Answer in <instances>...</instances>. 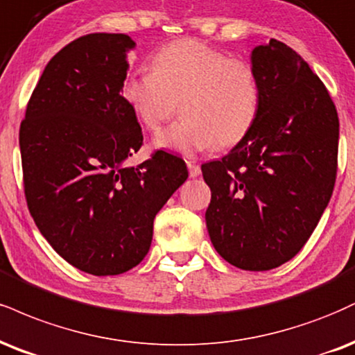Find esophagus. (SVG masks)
Returning a JSON list of instances; mask_svg holds the SVG:
<instances>
[{
    "label": "esophagus",
    "instance_id": "esophagus-1",
    "mask_svg": "<svg viewBox=\"0 0 355 355\" xmlns=\"http://www.w3.org/2000/svg\"><path fill=\"white\" fill-rule=\"evenodd\" d=\"M187 166H189V173H190L191 178H196L200 173H202V168H200V165L193 160H187Z\"/></svg>",
    "mask_w": 355,
    "mask_h": 355
}]
</instances>
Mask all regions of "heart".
Segmentation results:
<instances>
[{
	"label": "heart",
	"mask_w": 355,
	"mask_h": 355,
	"mask_svg": "<svg viewBox=\"0 0 355 355\" xmlns=\"http://www.w3.org/2000/svg\"><path fill=\"white\" fill-rule=\"evenodd\" d=\"M122 99L145 129L157 132L182 107V121L162 132L155 147L193 155L240 144L261 105L251 64L230 59L195 40L173 41L153 54L150 71L129 76Z\"/></svg>",
	"instance_id": "obj_1"
}]
</instances>
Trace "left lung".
<instances>
[{"label":"left lung","instance_id":"1","mask_svg":"<svg viewBox=\"0 0 355 355\" xmlns=\"http://www.w3.org/2000/svg\"><path fill=\"white\" fill-rule=\"evenodd\" d=\"M251 66L258 121L228 155L202 165L211 190L205 220L221 258L268 271L300 253L331 200L339 117L322 80L284 42L254 48Z\"/></svg>","mask_w":355,"mask_h":355}]
</instances>
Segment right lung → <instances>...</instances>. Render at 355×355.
Returning a JSON list of instances; mask_svg holds the SVG:
<instances>
[{
  "mask_svg": "<svg viewBox=\"0 0 355 355\" xmlns=\"http://www.w3.org/2000/svg\"><path fill=\"white\" fill-rule=\"evenodd\" d=\"M134 48L127 34L69 42L42 71L19 129L34 223L55 253L94 276L142 261L155 215L189 178L185 162L164 150L125 165L144 142L121 94Z\"/></svg>",
  "mask_w": 355,
  "mask_h": 355,
  "instance_id": "obj_1",
  "label": "right lung"
}]
</instances>
